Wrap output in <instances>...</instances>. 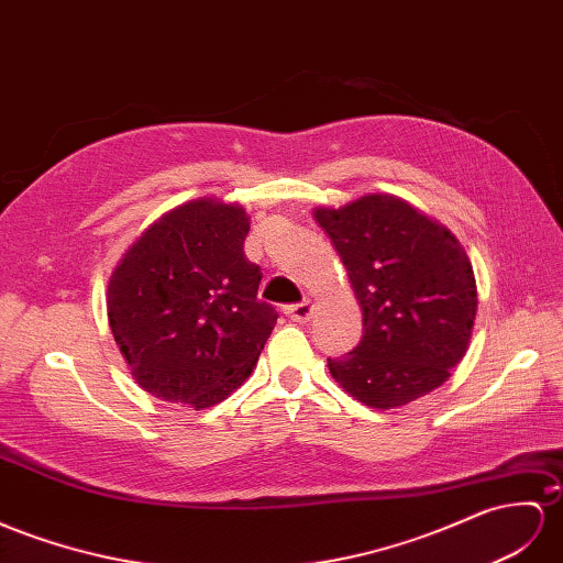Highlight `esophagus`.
<instances>
[{"label": "esophagus", "mask_w": 563, "mask_h": 563, "mask_svg": "<svg viewBox=\"0 0 563 563\" xmlns=\"http://www.w3.org/2000/svg\"><path fill=\"white\" fill-rule=\"evenodd\" d=\"M285 316L295 323H307L311 316H313V305L311 301H301V305H292L285 309Z\"/></svg>", "instance_id": "34e87169"}]
</instances>
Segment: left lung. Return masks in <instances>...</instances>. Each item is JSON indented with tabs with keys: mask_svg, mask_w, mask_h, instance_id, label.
I'll list each match as a JSON object with an SVG mask.
<instances>
[{
	"mask_svg": "<svg viewBox=\"0 0 563 563\" xmlns=\"http://www.w3.org/2000/svg\"><path fill=\"white\" fill-rule=\"evenodd\" d=\"M364 311V338L330 376L371 409H397L435 390L464 358L478 287L461 242L395 195L316 207Z\"/></svg>",
	"mask_w": 563,
	"mask_h": 563,
	"instance_id": "1",
	"label": "left lung"
}]
</instances>
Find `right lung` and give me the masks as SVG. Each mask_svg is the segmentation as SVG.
Segmentation results:
<instances>
[{
    "label": "right lung",
    "instance_id": "add662e5",
    "mask_svg": "<svg viewBox=\"0 0 563 563\" xmlns=\"http://www.w3.org/2000/svg\"><path fill=\"white\" fill-rule=\"evenodd\" d=\"M250 216L213 197L166 211L125 250L107 287L113 340L144 393L195 411L250 378L278 313L244 258Z\"/></svg>",
    "mask_w": 563,
    "mask_h": 563
}]
</instances>
